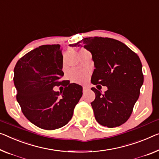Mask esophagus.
I'll return each instance as SVG.
<instances>
[{
	"label": "esophagus",
	"mask_w": 159,
	"mask_h": 159,
	"mask_svg": "<svg viewBox=\"0 0 159 159\" xmlns=\"http://www.w3.org/2000/svg\"><path fill=\"white\" fill-rule=\"evenodd\" d=\"M87 87H83V92H87Z\"/></svg>",
	"instance_id": "esophagus-1"
}]
</instances>
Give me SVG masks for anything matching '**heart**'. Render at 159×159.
<instances>
[{
	"mask_svg": "<svg viewBox=\"0 0 159 159\" xmlns=\"http://www.w3.org/2000/svg\"><path fill=\"white\" fill-rule=\"evenodd\" d=\"M81 51H87L82 49ZM69 77L72 82L77 83H82L87 79V74L84 72L77 69H73L69 73Z\"/></svg>",
	"mask_w": 159,
	"mask_h": 159,
	"instance_id": "heart-1",
	"label": "heart"
}]
</instances>
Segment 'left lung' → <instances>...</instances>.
Instances as JSON below:
<instances>
[{"instance_id": "8db88e82", "label": "left lung", "mask_w": 159, "mask_h": 159, "mask_svg": "<svg viewBox=\"0 0 159 159\" xmlns=\"http://www.w3.org/2000/svg\"><path fill=\"white\" fill-rule=\"evenodd\" d=\"M70 46H84L92 53L95 69L91 82L108 88L103 94L96 88L91 89L96 96L91 105L97 121L109 128L125 123L143 83L139 56L125 44L109 38H85Z\"/></svg>"}]
</instances>
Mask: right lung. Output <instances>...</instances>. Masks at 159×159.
Instances as JSON below:
<instances>
[{
  "label": "right lung",
  "instance_id": "right-lung-1",
  "mask_svg": "<svg viewBox=\"0 0 159 159\" xmlns=\"http://www.w3.org/2000/svg\"><path fill=\"white\" fill-rule=\"evenodd\" d=\"M63 56L60 45H45L21 57L14 68L17 101L31 123L46 130L66 125L82 96L80 85L61 81ZM63 85L64 91L53 88Z\"/></svg>",
  "mask_w": 159,
  "mask_h": 159
}]
</instances>
